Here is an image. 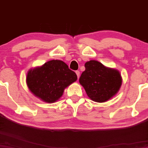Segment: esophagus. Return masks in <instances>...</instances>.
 <instances>
[{"mask_svg": "<svg viewBox=\"0 0 148 148\" xmlns=\"http://www.w3.org/2000/svg\"><path fill=\"white\" fill-rule=\"evenodd\" d=\"M76 75H77V77H78V78H79V77H80V72H79V71H76Z\"/></svg>", "mask_w": 148, "mask_h": 148, "instance_id": "34e87169", "label": "esophagus"}]
</instances>
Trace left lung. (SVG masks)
<instances>
[{"instance_id": "obj_1", "label": "left lung", "mask_w": 148, "mask_h": 148, "mask_svg": "<svg viewBox=\"0 0 148 148\" xmlns=\"http://www.w3.org/2000/svg\"><path fill=\"white\" fill-rule=\"evenodd\" d=\"M84 67L79 82L90 99L103 103L117 93L123 82L119 70L106 67L95 60L86 62Z\"/></svg>"}]
</instances>
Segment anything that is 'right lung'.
Instances as JSON below:
<instances>
[{"instance_id":"obj_1","label":"right lung","mask_w":148,"mask_h":148,"mask_svg":"<svg viewBox=\"0 0 148 148\" xmlns=\"http://www.w3.org/2000/svg\"><path fill=\"white\" fill-rule=\"evenodd\" d=\"M77 80L74 71L61 60H51L30 69L26 84L29 90L47 103H53L62 97L65 88Z\"/></svg>"}]
</instances>
